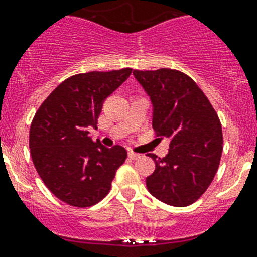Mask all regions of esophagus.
Here are the masks:
<instances>
[{
	"mask_svg": "<svg viewBox=\"0 0 257 257\" xmlns=\"http://www.w3.org/2000/svg\"><path fill=\"white\" fill-rule=\"evenodd\" d=\"M128 158H130L131 160H137V159L141 158V155L135 154V152H133V151H128Z\"/></svg>",
	"mask_w": 257,
	"mask_h": 257,
	"instance_id": "obj_1",
	"label": "esophagus"
}]
</instances>
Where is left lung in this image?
<instances>
[{
	"label": "left lung",
	"mask_w": 257,
	"mask_h": 257,
	"mask_svg": "<svg viewBox=\"0 0 257 257\" xmlns=\"http://www.w3.org/2000/svg\"><path fill=\"white\" fill-rule=\"evenodd\" d=\"M133 75L151 99L155 133L169 141L165 158L148 155L156 165L146 179L148 192L171 206H189L206 192L219 167L223 137L218 114L182 72L135 69Z\"/></svg>",
	"instance_id": "1"
}]
</instances>
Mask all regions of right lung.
Listing matches in <instances>:
<instances>
[{
	"label": "right lung",
	"instance_id": "right-lung-1",
	"mask_svg": "<svg viewBox=\"0 0 257 257\" xmlns=\"http://www.w3.org/2000/svg\"><path fill=\"white\" fill-rule=\"evenodd\" d=\"M131 68L88 72L67 78L44 99L30 127V151L38 175L63 202L89 207L105 198L127 151L89 137L103 101L119 88Z\"/></svg>",
	"mask_w": 257,
	"mask_h": 257
}]
</instances>
